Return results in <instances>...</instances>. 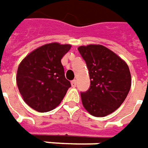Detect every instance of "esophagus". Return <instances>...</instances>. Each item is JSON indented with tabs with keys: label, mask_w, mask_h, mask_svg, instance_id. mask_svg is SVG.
Instances as JSON below:
<instances>
[{
	"label": "esophagus",
	"mask_w": 148,
	"mask_h": 148,
	"mask_svg": "<svg viewBox=\"0 0 148 148\" xmlns=\"http://www.w3.org/2000/svg\"><path fill=\"white\" fill-rule=\"evenodd\" d=\"M76 83H77V82H76L75 79L72 81V82H71V85H72V87H74H74H76Z\"/></svg>",
	"instance_id": "1"
}]
</instances>
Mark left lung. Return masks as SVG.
Listing matches in <instances>:
<instances>
[{"label": "left lung", "instance_id": "8db88e82", "mask_svg": "<svg viewBox=\"0 0 148 148\" xmlns=\"http://www.w3.org/2000/svg\"><path fill=\"white\" fill-rule=\"evenodd\" d=\"M89 73L90 87L81 93L84 108L94 117H105L122 105L129 93L132 79L128 65L101 45L78 48Z\"/></svg>", "mask_w": 148, "mask_h": 148}]
</instances>
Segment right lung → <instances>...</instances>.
I'll use <instances>...</instances> for the list:
<instances>
[{
	"label": "right lung",
	"instance_id": "add662e5",
	"mask_svg": "<svg viewBox=\"0 0 148 148\" xmlns=\"http://www.w3.org/2000/svg\"><path fill=\"white\" fill-rule=\"evenodd\" d=\"M70 48L71 45L49 43L31 51L20 63L16 84L23 100L34 110L55 109L71 86L61 64Z\"/></svg>",
	"mask_w": 148,
	"mask_h": 148
}]
</instances>
